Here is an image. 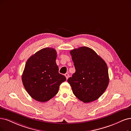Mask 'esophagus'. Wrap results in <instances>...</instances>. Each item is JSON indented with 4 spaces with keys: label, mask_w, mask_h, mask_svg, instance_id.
Here are the masks:
<instances>
[{
    "label": "esophagus",
    "mask_w": 131,
    "mask_h": 131,
    "mask_svg": "<svg viewBox=\"0 0 131 131\" xmlns=\"http://www.w3.org/2000/svg\"><path fill=\"white\" fill-rule=\"evenodd\" d=\"M65 76L66 77V79H67L69 78V73H66L65 74Z\"/></svg>",
    "instance_id": "1"
}]
</instances>
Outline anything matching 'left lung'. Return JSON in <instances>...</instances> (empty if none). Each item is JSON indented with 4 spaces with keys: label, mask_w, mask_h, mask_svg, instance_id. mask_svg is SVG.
<instances>
[{
    "label": "left lung",
    "mask_w": 131,
    "mask_h": 131,
    "mask_svg": "<svg viewBox=\"0 0 131 131\" xmlns=\"http://www.w3.org/2000/svg\"><path fill=\"white\" fill-rule=\"evenodd\" d=\"M75 69L67 80L73 94L85 103L98 99L109 83L107 66L96 52L88 47H80L70 51Z\"/></svg>",
    "instance_id": "8db88e82"
}]
</instances>
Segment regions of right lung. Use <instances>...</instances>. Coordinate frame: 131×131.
<instances>
[{"mask_svg": "<svg viewBox=\"0 0 131 131\" xmlns=\"http://www.w3.org/2000/svg\"><path fill=\"white\" fill-rule=\"evenodd\" d=\"M57 51L46 47L28 58L22 74V81L31 97L46 102L58 92L60 85L66 77L59 73L56 64Z\"/></svg>", "mask_w": 131, "mask_h": 131, "instance_id": "1", "label": "right lung"}]
</instances>
